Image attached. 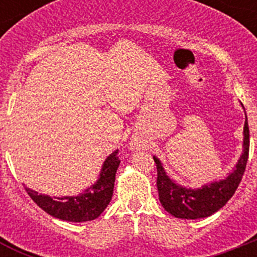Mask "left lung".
I'll list each match as a JSON object with an SVG mask.
<instances>
[{
	"label": "left lung",
	"mask_w": 257,
	"mask_h": 257,
	"mask_svg": "<svg viewBox=\"0 0 257 257\" xmlns=\"http://www.w3.org/2000/svg\"><path fill=\"white\" fill-rule=\"evenodd\" d=\"M243 153L228 178L205 185L201 189H187L175 184L166 175L160 160L153 157L157 166V188L163 208L179 219H201L219 211L233 197L246 170L249 151L248 122H244Z\"/></svg>",
	"instance_id": "obj_1"
}]
</instances>
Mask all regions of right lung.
I'll use <instances>...</instances> for the list:
<instances>
[{"label": "right lung", "instance_id": "obj_1", "mask_svg": "<svg viewBox=\"0 0 257 257\" xmlns=\"http://www.w3.org/2000/svg\"><path fill=\"white\" fill-rule=\"evenodd\" d=\"M121 160L118 151L113 152L105 160L100 172V178L96 183L77 197H49L38 194L35 190L26 188L27 193L45 212L56 219L65 221L82 222L91 221L100 216L109 205L113 196L115 172Z\"/></svg>", "mask_w": 257, "mask_h": 257}]
</instances>
